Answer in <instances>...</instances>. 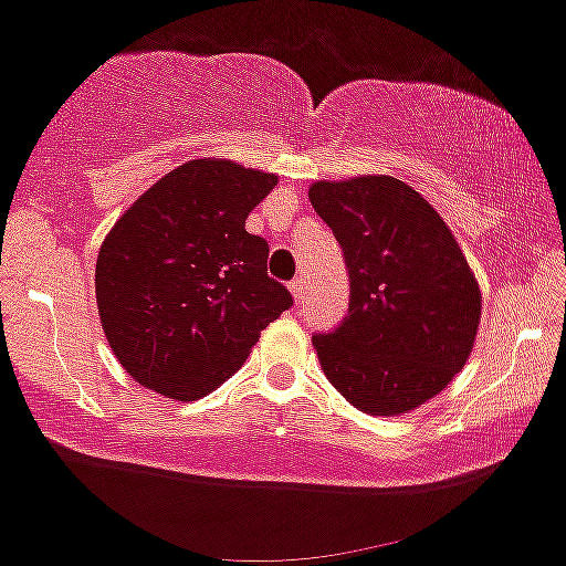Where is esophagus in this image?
Listing matches in <instances>:
<instances>
[{
  "mask_svg": "<svg viewBox=\"0 0 566 566\" xmlns=\"http://www.w3.org/2000/svg\"><path fill=\"white\" fill-rule=\"evenodd\" d=\"M290 293H293L295 303H303V297H306V287H303V279H295V282H290Z\"/></svg>",
  "mask_w": 566,
  "mask_h": 566,
  "instance_id": "1",
  "label": "esophagus"
}]
</instances>
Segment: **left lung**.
Instances as JSON below:
<instances>
[{
  "instance_id": "left-lung-1",
  "label": "left lung",
  "mask_w": 566,
  "mask_h": 566,
  "mask_svg": "<svg viewBox=\"0 0 566 566\" xmlns=\"http://www.w3.org/2000/svg\"><path fill=\"white\" fill-rule=\"evenodd\" d=\"M308 198L352 279L349 316L312 338L322 370L363 413L424 406L464 368L481 325L462 247L424 196L387 174L319 179Z\"/></svg>"
}]
</instances>
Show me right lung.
<instances>
[{
	"mask_svg": "<svg viewBox=\"0 0 566 566\" xmlns=\"http://www.w3.org/2000/svg\"><path fill=\"white\" fill-rule=\"evenodd\" d=\"M276 174L198 158L160 177L120 214L96 260L102 331L128 376L198 400L250 357L293 295L269 276V244L247 214Z\"/></svg>",
	"mask_w": 566,
	"mask_h": 566,
	"instance_id": "add662e5",
	"label": "right lung"
}]
</instances>
